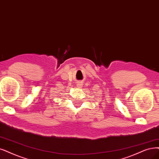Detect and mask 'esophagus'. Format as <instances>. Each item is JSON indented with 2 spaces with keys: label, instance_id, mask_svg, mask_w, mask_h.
Wrapping results in <instances>:
<instances>
[{
  "label": "esophagus",
  "instance_id": "1",
  "mask_svg": "<svg viewBox=\"0 0 159 159\" xmlns=\"http://www.w3.org/2000/svg\"><path fill=\"white\" fill-rule=\"evenodd\" d=\"M77 86H82V84L80 83H79L77 84Z\"/></svg>",
  "mask_w": 159,
  "mask_h": 159
}]
</instances>
